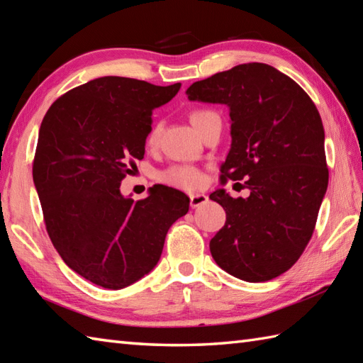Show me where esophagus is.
I'll return each instance as SVG.
<instances>
[{"label":"esophagus","instance_id":"1","mask_svg":"<svg viewBox=\"0 0 363 363\" xmlns=\"http://www.w3.org/2000/svg\"><path fill=\"white\" fill-rule=\"evenodd\" d=\"M207 201H209V198H207V196L203 195V194H194V195H190V206L194 207V209H196V207H199V206L206 204Z\"/></svg>","mask_w":363,"mask_h":363}]
</instances>
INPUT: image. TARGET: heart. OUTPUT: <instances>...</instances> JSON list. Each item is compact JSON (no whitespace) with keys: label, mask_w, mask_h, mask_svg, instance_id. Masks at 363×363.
Segmentation results:
<instances>
[{"label":"heart","mask_w":363,"mask_h":363,"mask_svg":"<svg viewBox=\"0 0 363 363\" xmlns=\"http://www.w3.org/2000/svg\"><path fill=\"white\" fill-rule=\"evenodd\" d=\"M213 117H218V115L211 109H196L190 113V121L191 125L198 129V133H201L204 126L207 125V121L212 120ZM160 130H162V125L160 123H156V125L151 128L148 137H146V143L151 146L156 145L159 140ZM157 179L162 184H167L169 187L194 190L203 186L206 177H204V173L198 167L177 164V165L168 167L167 169H164V172H160Z\"/></svg>","instance_id":"b5f03b06"}]
</instances>
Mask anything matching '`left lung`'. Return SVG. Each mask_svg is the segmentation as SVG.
Segmentation results:
<instances>
[{"label": "left lung", "mask_w": 363, "mask_h": 363, "mask_svg": "<svg viewBox=\"0 0 363 363\" xmlns=\"http://www.w3.org/2000/svg\"><path fill=\"white\" fill-rule=\"evenodd\" d=\"M189 99L229 106L233 143L221 179L245 181L248 198L211 194L226 223L211 240L225 272L265 282L287 272L311 242L329 169L317 106L287 74L250 62L194 82Z\"/></svg>", "instance_id": "obj_1"}]
</instances>
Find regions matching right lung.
Wrapping results in <instances>:
<instances>
[{"label": "right lung", "instance_id": "1", "mask_svg": "<svg viewBox=\"0 0 363 363\" xmlns=\"http://www.w3.org/2000/svg\"><path fill=\"white\" fill-rule=\"evenodd\" d=\"M181 84L104 76L68 90L43 117L33 177L54 248L73 272L118 290L156 267L169 226L189 212L179 190L154 186L123 198L120 184L142 160L152 109Z\"/></svg>", "mask_w": 363, "mask_h": 363}]
</instances>
